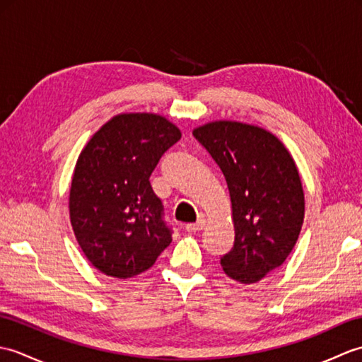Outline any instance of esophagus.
I'll return each instance as SVG.
<instances>
[{
	"label": "esophagus",
	"instance_id": "34e87169",
	"mask_svg": "<svg viewBox=\"0 0 362 362\" xmlns=\"http://www.w3.org/2000/svg\"><path fill=\"white\" fill-rule=\"evenodd\" d=\"M204 227H205V219L201 216L194 222V224H187L185 230L187 232H199V230H202Z\"/></svg>",
	"mask_w": 362,
	"mask_h": 362
}]
</instances>
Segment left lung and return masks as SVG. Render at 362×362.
I'll return each mask as SVG.
<instances>
[{
    "label": "left lung",
    "mask_w": 362,
    "mask_h": 362,
    "mask_svg": "<svg viewBox=\"0 0 362 362\" xmlns=\"http://www.w3.org/2000/svg\"><path fill=\"white\" fill-rule=\"evenodd\" d=\"M226 177L233 247L221 257L224 272L257 283L294 249L305 216L298 169L284 144L267 130L238 121H213L193 130Z\"/></svg>",
    "instance_id": "1"
}]
</instances>
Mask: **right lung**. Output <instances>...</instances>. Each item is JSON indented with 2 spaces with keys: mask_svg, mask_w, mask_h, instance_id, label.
I'll return each instance as SVG.
<instances>
[{
  "mask_svg": "<svg viewBox=\"0 0 362 362\" xmlns=\"http://www.w3.org/2000/svg\"><path fill=\"white\" fill-rule=\"evenodd\" d=\"M180 130L156 113H121L82 149L70 188V219L83 255L103 274L130 279L171 244L149 177Z\"/></svg>",
  "mask_w": 362,
  "mask_h": 362,
  "instance_id": "add662e5",
  "label": "right lung"
}]
</instances>
